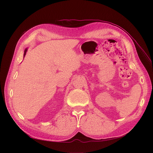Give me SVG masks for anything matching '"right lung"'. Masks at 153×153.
Wrapping results in <instances>:
<instances>
[{
	"label": "right lung",
	"instance_id": "1",
	"mask_svg": "<svg viewBox=\"0 0 153 153\" xmlns=\"http://www.w3.org/2000/svg\"><path fill=\"white\" fill-rule=\"evenodd\" d=\"M27 48H25V50H24V57L25 56L26 53H27Z\"/></svg>",
	"mask_w": 153,
	"mask_h": 153
}]
</instances>
